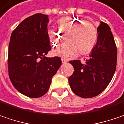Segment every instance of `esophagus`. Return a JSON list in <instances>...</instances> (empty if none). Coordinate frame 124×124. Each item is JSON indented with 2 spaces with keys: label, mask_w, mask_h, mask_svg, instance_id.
Returning a JSON list of instances; mask_svg holds the SVG:
<instances>
[{
  "label": "esophagus",
  "mask_w": 124,
  "mask_h": 124,
  "mask_svg": "<svg viewBox=\"0 0 124 124\" xmlns=\"http://www.w3.org/2000/svg\"><path fill=\"white\" fill-rule=\"evenodd\" d=\"M61 61H62V63H67V62H68V61L65 59H61Z\"/></svg>",
  "instance_id": "34e87169"
}]
</instances>
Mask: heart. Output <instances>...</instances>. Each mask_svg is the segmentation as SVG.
I'll return each instance as SVG.
<instances>
[{"mask_svg": "<svg viewBox=\"0 0 124 124\" xmlns=\"http://www.w3.org/2000/svg\"><path fill=\"white\" fill-rule=\"evenodd\" d=\"M57 24L61 31H69L67 36V40L69 42L54 49V56L71 59L78 56L79 49L83 54L89 52L96 44L98 31L91 22L76 16H65L59 19ZM46 35L52 46L59 44L61 40L59 31L49 28Z\"/></svg>", "mask_w": 124, "mask_h": 124, "instance_id": "1", "label": "heart"}]
</instances>
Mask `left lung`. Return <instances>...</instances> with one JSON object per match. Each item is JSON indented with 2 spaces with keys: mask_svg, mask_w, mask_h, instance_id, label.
Wrapping results in <instances>:
<instances>
[{
  "mask_svg": "<svg viewBox=\"0 0 124 124\" xmlns=\"http://www.w3.org/2000/svg\"><path fill=\"white\" fill-rule=\"evenodd\" d=\"M98 40L85 64L80 60L70 61L74 72L68 78L72 91L84 98H93L105 89L114 76L117 52L115 39L108 25L100 22Z\"/></svg>",
  "mask_w": 124,
  "mask_h": 124,
  "instance_id": "obj_1",
  "label": "left lung"
}]
</instances>
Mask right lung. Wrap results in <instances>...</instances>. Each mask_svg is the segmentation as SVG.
Listing matches in <instances>:
<instances>
[{"label":"right lung","mask_w":124,"mask_h":124,"mask_svg":"<svg viewBox=\"0 0 124 124\" xmlns=\"http://www.w3.org/2000/svg\"><path fill=\"white\" fill-rule=\"evenodd\" d=\"M48 15L35 14L25 19L12 33L8 49V71L12 85L30 98L44 96L61 65L58 56L46 57L51 50L46 35Z\"/></svg>","instance_id":"add662e5"}]
</instances>
